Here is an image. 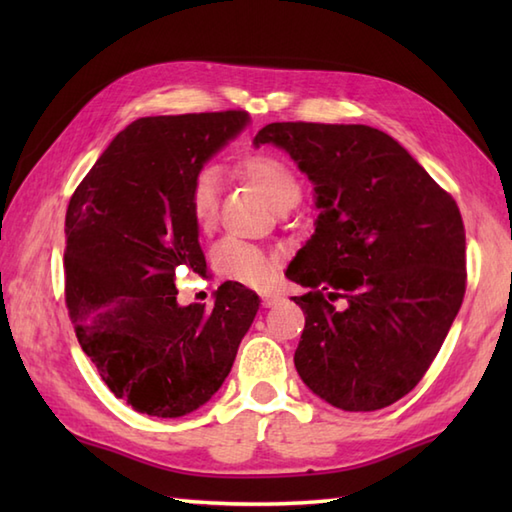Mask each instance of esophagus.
Masks as SVG:
<instances>
[{"label":"esophagus","instance_id":"obj_1","mask_svg":"<svg viewBox=\"0 0 512 512\" xmlns=\"http://www.w3.org/2000/svg\"><path fill=\"white\" fill-rule=\"evenodd\" d=\"M279 301H281V297H279V295H273V292H264V295H262L264 308H273V306H277Z\"/></svg>","mask_w":512,"mask_h":512}]
</instances>
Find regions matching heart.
<instances>
[{"instance_id": "heart-1", "label": "heart", "mask_w": 512, "mask_h": 512, "mask_svg": "<svg viewBox=\"0 0 512 512\" xmlns=\"http://www.w3.org/2000/svg\"><path fill=\"white\" fill-rule=\"evenodd\" d=\"M239 171L244 173L250 184H255L257 191L264 195L275 211L297 204L301 198V187L295 173L273 156L250 154L239 162ZM217 200H220V176L215 169H202L195 176L189 195V209L200 228H209L215 222ZM213 266L217 275L226 279L239 281L244 286L264 288L275 275L277 257L257 246L239 242V239H224L215 248Z\"/></svg>"}]
</instances>
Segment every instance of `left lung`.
Returning <instances> with one entry per match:
<instances>
[{
    "label": "left lung",
    "instance_id": "obj_1",
    "mask_svg": "<svg viewBox=\"0 0 512 512\" xmlns=\"http://www.w3.org/2000/svg\"><path fill=\"white\" fill-rule=\"evenodd\" d=\"M253 145L284 149L314 184V233L286 270L310 288L292 297L306 314L301 380L336 409L389 407L420 383L462 306L458 204L374 127L270 123Z\"/></svg>",
    "mask_w": 512,
    "mask_h": 512
}]
</instances>
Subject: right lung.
<instances>
[{
    "mask_svg": "<svg viewBox=\"0 0 512 512\" xmlns=\"http://www.w3.org/2000/svg\"><path fill=\"white\" fill-rule=\"evenodd\" d=\"M250 123L246 112L147 116L127 125L76 187L65 213V303L81 350L116 398L156 418L206 405L259 310L226 281L180 306V268L202 275L189 195L195 176Z\"/></svg>",
    "mask_w": 512,
    "mask_h": 512,
    "instance_id": "add662e5",
    "label": "right lung"
}]
</instances>
